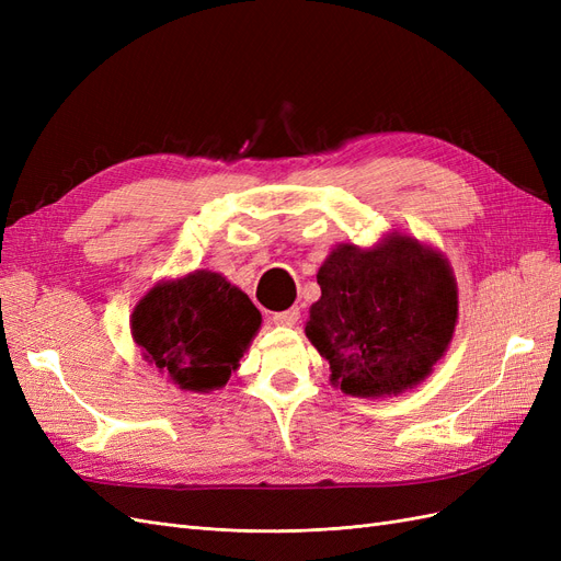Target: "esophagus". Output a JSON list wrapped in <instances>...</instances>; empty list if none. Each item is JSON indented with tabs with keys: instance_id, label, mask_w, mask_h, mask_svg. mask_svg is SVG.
<instances>
[{
	"instance_id": "obj_1",
	"label": "esophagus",
	"mask_w": 561,
	"mask_h": 561,
	"mask_svg": "<svg viewBox=\"0 0 561 561\" xmlns=\"http://www.w3.org/2000/svg\"><path fill=\"white\" fill-rule=\"evenodd\" d=\"M276 322V325H285V328H293L295 322L299 320V309L297 307H293V309H287V311H280V313H274V318H271Z\"/></svg>"
}]
</instances>
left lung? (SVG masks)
<instances>
[{
    "instance_id": "1",
    "label": "left lung",
    "mask_w": 561,
    "mask_h": 561,
    "mask_svg": "<svg viewBox=\"0 0 561 561\" xmlns=\"http://www.w3.org/2000/svg\"><path fill=\"white\" fill-rule=\"evenodd\" d=\"M307 336L344 393H402L431 375L456 325V280L443 254L407 236L375 250L336 248L318 271Z\"/></svg>"
}]
</instances>
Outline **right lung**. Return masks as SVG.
Returning <instances> with one entry per match:
<instances>
[{"label": "right lung", "instance_id": "add662e5", "mask_svg": "<svg viewBox=\"0 0 561 561\" xmlns=\"http://www.w3.org/2000/svg\"><path fill=\"white\" fill-rule=\"evenodd\" d=\"M262 325L257 307L219 274L159 283L133 311V339L184 390L222 388Z\"/></svg>", "mask_w": 561, "mask_h": 561}]
</instances>
